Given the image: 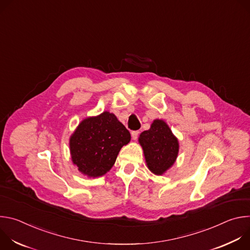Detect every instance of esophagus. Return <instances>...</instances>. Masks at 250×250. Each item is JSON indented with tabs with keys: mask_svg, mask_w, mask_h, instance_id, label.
Returning <instances> with one entry per match:
<instances>
[{
	"mask_svg": "<svg viewBox=\"0 0 250 250\" xmlns=\"http://www.w3.org/2000/svg\"><path fill=\"white\" fill-rule=\"evenodd\" d=\"M138 134H139V130H133L131 132V137L133 140H136L137 137H138Z\"/></svg>",
	"mask_w": 250,
	"mask_h": 250,
	"instance_id": "1",
	"label": "esophagus"
}]
</instances>
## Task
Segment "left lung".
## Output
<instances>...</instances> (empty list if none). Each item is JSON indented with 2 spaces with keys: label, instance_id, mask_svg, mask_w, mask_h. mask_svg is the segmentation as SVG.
<instances>
[{
  "label": "left lung",
  "instance_id": "left-lung-1",
  "mask_svg": "<svg viewBox=\"0 0 250 250\" xmlns=\"http://www.w3.org/2000/svg\"><path fill=\"white\" fill-rule=\"evenodd\" d=\"M139 144L144 148L147 167L156 175L163 174L174 164L179 151L177 138L161 120H155L148 130L141 132Z\"/></svg>",
  "mask_w": 250,
  "mask_h": 250
}]
</instances>
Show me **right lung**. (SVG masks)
Returning <instances> with one entry per match:
<instances>
[{"label": "right lung", "instance_id": "obj_1", "mask_svg": "<svg viewBox=\"0 0 250 250\" xmlns=\"http://www.w3.org/2000/svg\"><path fill=\"white\" fill-rule=\"evenodd\" d=\"M130 133L114 114L104 112L84 120L70 138V151L78 170L89 177L108 172Z\"/></svg>", "mask_w": 250, "mask_h": 250}]
</instances>
